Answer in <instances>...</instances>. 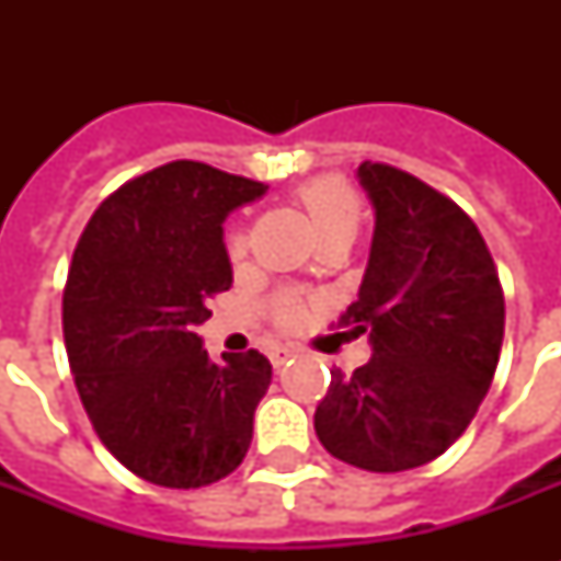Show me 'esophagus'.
Here are the masks:
<instances>
[{
  "mask_svg": "<svg viewBox=\"0 0 561 561\" xmlns=\"http://www.w3.org/2000/svg\"><path fill=\"white\" fill-rule=\"evenodd\" d=\"M290 358H294V350H290V346H273V350H271V364L276 369L285 367Z\"/></svg>",
  "mask_w": 561,
  "mask_h": 561,
  "instance_id": "1",
  "label": "esophagus"
}]
</instances>
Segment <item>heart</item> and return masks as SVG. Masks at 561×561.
I'll list each match as a JSON object with an SVG mask.
<instances>
[{
  "instance_id": "obj_1",
  "label": "heart",
  "mask_w": 561,
  "mask_h": 561,
  "mask_svg": "<svg viewBox=\"0 0 561 561\" xmlns=\"http://www.w3.org/2000/svg\"><path fill=\"white\" fill-rule=\"evenodd\" d=\"M299 203L302 209L308 211V218L314 224V229L320 232V238L329 236H355V229L360 224V197L358 192L346 183L343 178H317L311 183L299 188ZM232 253H241L244 247V238L232 236L229 241ZM299 308L294 299H282L279 308H276V317H279L282 325H290L297 320Z\"/></svg>"
}]
</instances>
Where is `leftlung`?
I'll return each mask as SVG.
<instances>
[{"instance_id":"left-lung-1","label":"left lung","mask_w":561,"mask_h":561,"mask_svg":"<svg viewBox=\"0 0 561 561\" xmlns=\"http://www.w3.org/2000/svg\"><path fill=\"white\" fill-rule=\"evenodd\" d=\"M375 232L358 299L341 317L373 358L332 369L314 431L332 457L408 471L445 454L478 413L504 343V290L474 220L408 171L360 162Z\"/></svg>"}]
</instances>
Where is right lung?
<instances>
[{
  "mask_svg": "<svg viewBox=\"0 0 561 561\" xmlns=\"http://www.w3.org/2000/svg\"><path fill=\"white\" fill-rule=\"evenodd\" d=\"M267 192L206 162L127 180L83 229L64 290V337L87 416L136 478L209 486L244 460L271 387L262 352L211 360L197 325L232 285L229 211Z\"/></svg>",
  "mask_w": 561,
  "mask_h": 561,
  "instance_id": "right-lung-1",
  "label": "right lung"
}]
</instances>
